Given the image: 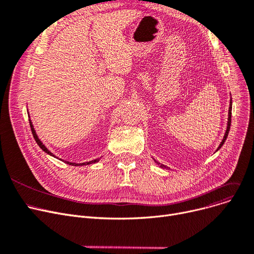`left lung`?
Wrapping results in <instances>:
<instances>
[{
  "label": "left lung",
  "instance_id": "obj_1",
  "mask_svg": "<svg viewBox=\"0 0 254 254\" xmlns=\"http://www.w3.org/2000/svg\"><path fill=\"white\" fill-rule=\"evenodd\" d=\"M231 108H233V102H231V98H230V103H229V110H228V121H227V128H226V131H225V135H224V137H223V140H222V142L220 143V145H219V147H218V149L217 150H219V148H221L222 147V145L224 144V142H225V140H226V138H227V136H228V131H229V128H230V123H231ZM154 162L156 163H158L156 160H154ZM160 163H158V165H159ZM160 167H162V168H168V167H166V166H164V165H162L161 164V166Z\"/></svg>",
  "mask_w": 254,
  "mask_h": 254
}]
</instances>
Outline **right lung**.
Segmentation results:
<instances>
[{
  "label": "right lung",
  "mask_w": 254,
  "mask_h": 254,
  "mask_svg": "<svg viewBox=\"0 0 254 254\" xmlns=\"http://www.w3.org/2000/svg\"><path fill=\"white\" fill-rule=\"evenodd\" d=\"M30 127H31V130H32V134H33V137H34V139H35V141H36V143L37 144L39 145V147L45 151V152H47V153H49L50 156H53V157H55L54 154L45 146L41 143V141L38 139V137H37V135H36V131H35V129H34V127H33V125H32V123H31V120H30ZM95 162H98V159H96V160H93V161H90V162H86V163H81V164H76V163H69V162H67V161H65V163L66 164H69V165H71V166H83V165H89V164H92V163H95Z\"/></svg>",
  "instance_id": "right-lung-1"
}]
</instances>
